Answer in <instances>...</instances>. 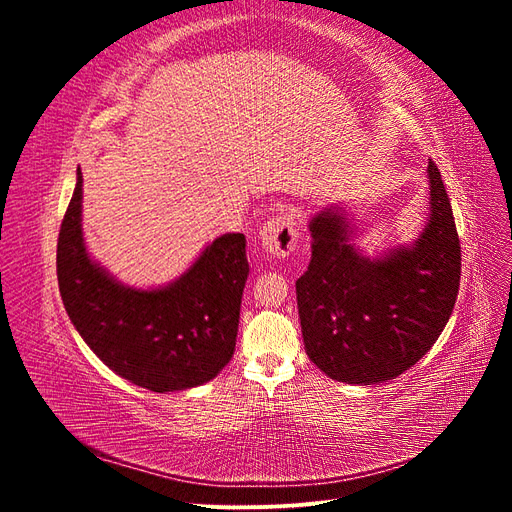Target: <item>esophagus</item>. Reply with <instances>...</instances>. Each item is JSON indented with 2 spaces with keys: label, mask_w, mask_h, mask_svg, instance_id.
<instances>
[{
  "label": "esophagus",
  "mask_w": 512,
  "mask_h": 512,
  "mask_svg": "<svg viewBox=\"0 0 512 512\" xmlns=\"http://www.w3.org/2000/svg\"><path fill=\"white\" fill-rule=\"evenodd\" d=\"M258 241L262 250L271 256L284 258L297 250L299 243V222L290 211H280L262 224L258 232Z\"/></svg>",
  "instance_id": "obj_1"
}]
</instances>
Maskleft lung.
Returning a JSON list of instances; mask_svg holds the SVG:
<instances>
[{
	"label": "left lung",
	"mask_w": 512,
	"mask_h": 512,
	"mask_svg": "<svg viewBox=\"0 0 512 512\" xmlns=\"http://www.w3.org/2000/svg\"><path fill=\"white\" fill-rule=\"evenodd\" d=\"M429 211L412 243L367 256L354 241L348 207L309 218L312 260L297 280L305 352L346 384H378L404 374L429 352L453 314L461 247L451 200L429 162Z\"/></svg>",
	"instance_id": "obj_1"
}]
</instances>
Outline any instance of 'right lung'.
I'll list each match as a JSON object with an SVG mask.
<instances>
[{"mask_svg": "<svg viewBox=\"0 0 512 512\" xmlns=\"http://www.w3.org/2000/svg\"><path fill=\"white\" fill-rule=\"evenodd\" d=\"M247 275L245 237L226 232L173 282H119L85 245L83 173L76 170L57 241V282L74 329L117 376L153 393L213 380L235 352Z\"/></svg>", "mask_w": 512, "mask_h": 512, "instance_id": "right-lung-1", "label": "right lung"}]
</instances>
